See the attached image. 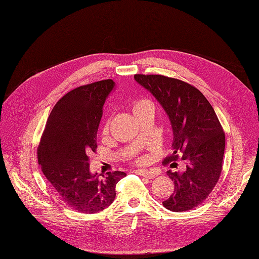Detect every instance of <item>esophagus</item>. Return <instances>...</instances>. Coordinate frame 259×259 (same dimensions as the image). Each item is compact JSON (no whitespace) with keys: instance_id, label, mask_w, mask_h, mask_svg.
<instances>
[{"instance_id":"obj_1","label":"esophagus","mask_w":259,"mask_h":259,"mask_svg":"<svg viewBox=\"0 0 259 259\" xmlns=\"http://www.w3.org/2000/svg\"><path fill=\"white\" fill-rule=\"evenodd\" d=\"M135 172L137 175H140L142 177H146L148 179H153L157 176V174L155 171H152V170H145V169H138V170H135Z\"/></svg>"}]
</instances>
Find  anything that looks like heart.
Instances as JSON below:
<instances>
[{
    "label": "heart",
    "mask_w": 259,
    "mask_h": 259,
    "mask_svg": "<svg viewBox=\"0 0 259 259\" xmlns=\"http://www.w3.org/2000/svg\"><path fill=\"white\" fill-rule=\"evenodd\" d=\"M148 106H151V104H150V102H148L146 100L137 101V102L134 103V106H133V112L136 113L137 111H139V110H141L142 108L148 107ZM104 130H107V126H106V129H104ZM145 161H146L145 158H140V159H138V161H137V162H138V163H144Z\"/></svg>",
    "instance_id": "obj_1"
}]
</instances>
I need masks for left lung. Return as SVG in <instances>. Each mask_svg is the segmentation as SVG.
<instances>
[{
	"mask_svg": "<svg viewBox=\"0 0 259 259\" xmlns=\"http://www.w3.org/2000/svg\"><path fill=\"white\" fill-rule=\"evenodd\" d=\"M135 80L161 104L171 124L172 153L164 164L179 156L186 167L168 170L175 189L162 205L168 210L183 212L206 199L221 177L225 152V134L217 114L202 93L186 82L159 74H136Z\"/></svg>",
	"mask_w": 259,
	"mask_h": 259,
	"instance_id": "obj_1",
	"label": "left lung"
}]
</instances>
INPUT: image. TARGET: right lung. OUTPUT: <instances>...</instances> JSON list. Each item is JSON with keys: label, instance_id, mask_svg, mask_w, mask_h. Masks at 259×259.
I'll use <instances>...</instances> for the list:
<instances>
[{"label": "right lung", "instance_id": "right-lung-1", "mask_svg": "<svg viewBox=\"0 0 259 259\" xmlns=\"http://www.w3.org/2000/svg\"><path fill=\"white\" fill-rule=\"evenodd\" d=\"M102 80L68 92L49 115L37 148V160L54 194L76 211H102L115 198V185L125 172L91 174L89 155L97 149L103 104L114 89Z\"/></svg>", "mask_w": 259, "mask_h": 259}]
</instances>
